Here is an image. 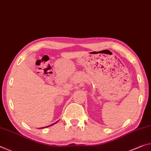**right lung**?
Returning <instances> with one entry per match:
<instances>
[{
    "instance_id": "right-lung-1",
    "label": "right lung",
    "mask_w": 151,
    "mask_h": 151,
    "mask_svg": "<svg viewBox=\"0 0 151 151\" xmlns=\"http://www.w3.org/2000/svg\"><path fill=\"white\" fill-rule=\"evenodd\" d=\"M57 122H55V123H54V124H51V125H50V126H45V127H42V128H45L49 127V126H52V125H54V124H56Z\"/></svg>"
}]
</instances>
